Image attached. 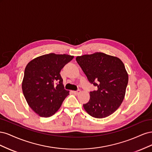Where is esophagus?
I'll list each match as a JSON object with an SVG mask.
<instances>
[{
    "label": "esophagus",
    "mask_w": 152,
    "mask_h": 152,
    "mask_svg": "<svg viewBox=\"0 0 152 152\" xmlns=\"http://www.w3.org/2000/svg\"><path fill=\"white\" fill-rule=\"evenodd\" d=\"M80 93V90H78V91H73V93L74 94H75V95H77V94H79V93Z\"/></svg>",
    "instance_id": "esophagus-1"
}]
</instances>
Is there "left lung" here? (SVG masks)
<instances>
[{
    "label": "left lung",
    "mask_w": 152,
    "mask_h": 152,
    "mask_svg": "<svg viewBox=\"0 0 152 152\" xmlns=\"http://www.w3.org/2000/svg\"><path fill=\"white\" fill-rule=\"evenodd\" d=\"M76 60L90 83L98 90L90 92L89 102L83 107L97 118L108 117L119 108L125 97L128 73L120 59L103 53L77 56Z\"/></svg>",
    "instance_id": "8db88e82"
}]
</instances>
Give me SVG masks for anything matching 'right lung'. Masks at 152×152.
<instances>
[{"label":"right lung","mask_w":152,"mask_h":152,"mask_svg":"<svg viewBox=\"0 0 152 152\" xmlns=\"http://www.w3.org/2000/svg\"><path fill=\"white\" fill-rule=\"evenodd\" d=\"M73 58L68 54L50 53L27 64L22 81L23 93L29 107L40 117L53 115L69 94L64 89L59 73Z\"/></svg>","instance_id":"obj_1"}]
</instances>
